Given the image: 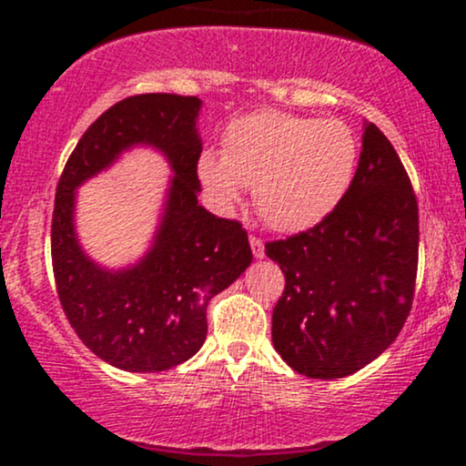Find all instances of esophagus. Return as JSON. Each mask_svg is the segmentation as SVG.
Listing matches in <instances>:
<instances>
[{"label": "esophagus", "mask_w": 466, "mask_h": 466, "mask_svg": "<svg viewBox=\"0 0 466 466\" xmlns=\"http://www.w3.org/2000/svg\"><path fill=\"white\" fill-rule=\"evenodd\" d=\"M249 245H251V254H254V258H265L263 240L256 238V237H249Z\"/></svg>", "instance_id": "obj_1"}]
</instances>
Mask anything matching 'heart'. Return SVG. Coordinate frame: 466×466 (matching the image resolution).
<instances>
[{"label":"heart","mask_w":466,"mask_h":466,"mask_svg":"<svg viewBox=\"0 0 466 466\" xmlns=\"http://www.w3.org/2000/svg\"><path fill=\"white\" fill-rule=\"evenodd\" d=\"M360 153L346 122L260 109L229 122L223 153H201L199 177L223 206L254 186L256 208L271 228L304 232L349 195Z\"/></svg>","instance_id":"heart-1"}]
</instances>
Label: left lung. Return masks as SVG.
<instances>
[{"label":"left lung","mask_w":466,"mask_h":466,"mask_svg":"<svg viewBox=\"0 0 466 466\" xmlns=\"http://www.w3.org/2000/svg\"><path fill=\"white\" fill-rule=\"evenodd\" d=\"M265 251L287 280L271 341L293 370L349 377L397 339L414 298L419 206L379 127L363 129L355 181L333 215Z\"/></svg>","instance_id":"left-lung-1"}]
</instances>
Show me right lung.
<instances>
[{"label": "right lung", "mask_w": 466, "mask_h": 466, "mask_svg": "<svg viewBox=\"0 0 466 466\" xmlns=\"http://www.w3.org/2000/svg\"><path fill=\"white\" fill-rule=\"evenodd\" d=\"M197 96L120 100L85 131L56 186L52 267L69 324L94 355L127 372H162L206 341L208 302L251 263L248 232L199 206ZM153 147L174 173L152 245L117 270L96 264L76 234V190L131 147Z\"/></svg>", "instance_id": "1"}]
</instances>
